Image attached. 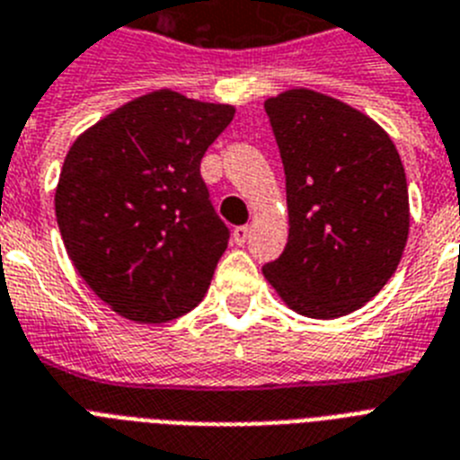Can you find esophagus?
<instances>
[{
    "mask_svg": "<svg viewBox=\"0 0 460 460\" xmlns=\"http://www.w3.org/2000/svg\"><path fill=\"white\" fill-rule=\"evenodd\" d=\"M248 236L250 226H236V229H234V243H236V245H245V243H248Z\"/></svg>",
    "mask_w": 460,
    "mask_h": 460,
    "instance_id": "obj_1",
    "label": "esophagus"
}]
</instances>
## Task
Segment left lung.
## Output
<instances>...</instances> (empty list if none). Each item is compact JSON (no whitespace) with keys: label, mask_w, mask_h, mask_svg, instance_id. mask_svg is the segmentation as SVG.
I'll use <instances>...</instances> for the list:
<instances>
[{"label":"left lung","mask_w":460,"mask_h":460,"mask_svg":"<svg viewBox=\"0 0 460 460\" xmlns=\"http://www.w3.org/2000/svg\"><path fill=\"white\" fill-rule=\"evenodd\" d=\"M264 111L290 219L288 243L264 276L297 314H349L380 293L404 252V165L390 137L342 101L290 89Z\"/></svg>","instance_id":"1"}]
</instances>
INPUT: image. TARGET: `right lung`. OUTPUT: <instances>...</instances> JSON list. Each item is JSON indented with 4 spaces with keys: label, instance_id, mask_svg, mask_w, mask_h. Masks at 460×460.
I'll list each match as a JSON object with an SVG mask.
<instances>
[{
    "label": "right lung",
    "instance_id": "obj_1",
    "mask_svg": "<svg viewBox=\"0 0 460 460\" xmlns=\"http://www.w3.org/2000/svg\"><path fill=\"white\" fill-rule=\"evenodd\" d=\"M231 120V106L160 89L70 146L56 222L75 269L118 314L160 323L203 300L231 231L200 160Z\"/></svg>",
    "mask_w": 460,
    "mask_h": 460
}]
</instances>
